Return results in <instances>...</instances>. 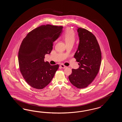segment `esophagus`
Masks as SVG:
<instances>
[{
    "instance_id": "34e87169",
    "label": "esophagus",
    "mask_w": 122,
    "mask_h": 122,
    "mask_svg": "<svg viewBox=\"0 0 122 122\" xmlns=\"http://www.w3.org/2000/svg\"><path fill=\"white\" fill-rule=\"evenodd\" d=\"M60 67H61V68H62V69H65V68H66V66H64V65H60Z\"/></svg>"
}]
</instances>
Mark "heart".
<instances>
[{
  "mask_svg": "<svg viewBox=\"0 0 122 122\" xmlns=\"http://www.w3.org/2000/svg\"><path fill=\"white\" fill-rule=\"evenodd\" d=\"M62 38L67 44L74 43L75 40V34L74 31L71 28H67L62 35Z\"/></svg>",
  "mask_w": 122,
  "mask_h": 122,
  "instance_id": "heart-1",
  "label": "heart"
}]
</instances>
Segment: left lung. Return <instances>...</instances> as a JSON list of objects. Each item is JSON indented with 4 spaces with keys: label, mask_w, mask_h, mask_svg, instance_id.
Wrapping results in <instances>:
<instances>
[{
    "label": "left lung",
    "mask_w": 122,
    "mask_h": 122,
    "mask_svg": "<svg viewBox=\"0 0 122 122\" xmlns=\"http://www.w3.org/2000/svg\"><path fill=\"white\" fill-rule=\"evenodd\" d=\"M78 48L74 57L79 62L78 69L72 70L69 80L78 88H84L94 80L98 73L102 61V53L97 40L91 32L78 28Z\"/></svg>",
    "instance_id": "1"
}]
</instances>
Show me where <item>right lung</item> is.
<instances>
[{"mask_svg": "<svg viewBox=\"0 0 122 122\" xmlns=\"http://www.w3.org/2000/svg\"><path fill=\"white\" fill-rule=\"evenodd\" d=\"M62 26L42 25L30 32L22 40L18 52L20 71L32 87L42 89L51 82L59 68L45 62V55L50 54L53 43L62 32Z\"/></svg>", "mask_w": 122, "mask_h": 122, "instance_id": "add662e5", "label": "right lung"}]
</instances>
